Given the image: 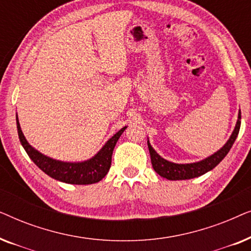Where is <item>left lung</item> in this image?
<instances>
[{
	"label": "left lung",
	"instance_id": "8db88e82",
	"mask_svg": "<svg viewBox=\"0 0 251 251\" xmlns=\"http://www.w3.org/2000/svg\"><path fill=\"white\" fill-rule=\"evenodd\" d=\"M240 126H241V111H239L238 121H236L235 128L233 130L231 137L226 142L224 146L217 152L208 156L207 159L199 161L194 163H185L178 164L170 162V161L164 160L161 157L159 154L155 152V150L151 146L150 140H147V145H149V151L151 154V162H152L153 169L160 175L161 177L167 178L169 180H183V179H191L199 176H202L208 171L214 169L224 157L227 155V153L231 150V147L234 144L236 137L239 135Z\"/></svg>",
	"mask_w": 251,
	"mask_h": 251
}]
</instances>
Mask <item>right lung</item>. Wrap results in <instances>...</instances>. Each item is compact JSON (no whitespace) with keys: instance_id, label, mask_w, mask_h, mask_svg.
Returning <instances> with one entry per match:
<instances>
[{"instance_id":"1","label":"right lung","mask_w":251,"mask_h":251,"mask_svg":"<svg viewBox=\"0 0 251 251\" xmlns=\"http://www.w3.org/2000/svg\"><path fill=\"white\" fill-rule=\"evenodd\" d=\"M16 120L20 143L25 149L26 153L28 154L30 160L48 176L63 181V183L74 185H89L98 183L99 180H101L107 175L112 163L113 150H114L120 136L122 135V132L126 128V126H125V128L119 130L91 159L83 161V162H64V161L51 159V157L44 155V154L40 153L39 151L30 146L26 140L25 136H24L22 128H20L18 115H17Z\"/></svg>"}]
</instances>
